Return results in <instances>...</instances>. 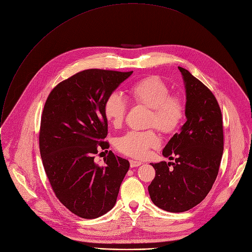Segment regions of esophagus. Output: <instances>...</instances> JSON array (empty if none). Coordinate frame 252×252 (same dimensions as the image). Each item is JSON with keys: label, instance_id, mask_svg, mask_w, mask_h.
<instances>
[{"label": "esophagus", "instance_id": "esophagus-1", "mask_svg": "<svg viewBox=\"0 0 252 252\" xmlns=\"http://www.w3.org/2000/svg\"><path fill=\"white\" fill-rule=\"evenodd\" d=\"M141 163H142L141 161H137V160H133V159H130V160H129L130 167H137V166H139Z\"/></svg>", "mask_w": 252, "mask_h": 252}]
</instances>
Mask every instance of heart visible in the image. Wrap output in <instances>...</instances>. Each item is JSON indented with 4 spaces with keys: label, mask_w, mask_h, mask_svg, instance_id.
<instances>
[{
    "label": "heart",
    "mask_w": 252,
    "mask_h": 252,
    "mask_svg": "<svg viewBox=\"0 0 252 252\" xmlns=\"http://www.w3.org/2000/svg\"><path fill=\"white\" fill-rule=\"evenodd\" d=\"M129 94L136 104L151 109L149 126H156L163 133L174 132L184 122L186 106L184 100L170 94L165 82L158 77H150L136 82L129 88ZM127 102L125 97L114 92L107 95L103 103V114L115 126H120L126 116ZM159 138L155 130H129L116 141L117 150L128 157L143 158L151 149L159 147Z\"/></svg>",
    "instance_id": "heart-1"
}]
</instances>
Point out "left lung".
I'll return each instance as SVG.
<instances>
[{"instance_id": "left-lung-1", "label": "left lung", "mask_w": 252, "mask_h": 252, "mask_svg": "<svg viewBox=\"0 0 252 252\" xmlns=\"http://www.w3.org/2000/svg\"><path fill=\"white\" fill-rule=\"evenodd\" d=\"M178 69L186 85L188 121L162 152L174 162L152 164L156 176L149 186L153 202L169 212L187 211L205 198L223 154L222 115L217 98L188 69Z\"/></svg>"}]
</instances>
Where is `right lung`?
<instances>
[{
  "mask_svg": "<svg viewBox=\"0 0 252 252\" xmlns=\"http://www.w3.org/2000/svg\"><path fill=\"white\" fill-rule=\"evenodd\" d=\"M131 74L85 69L58 84L46 100L39 133L43 165L57 198L80 218L111 210L128 170V160L112 151L103 165L94 156L110 148L104 100Z\"/></svg>",
  "mask_w": 252,
  "mask_h": 252,
  "instance_id": "right-lung-1",
  "label": "right lung"
}]
</instances>
